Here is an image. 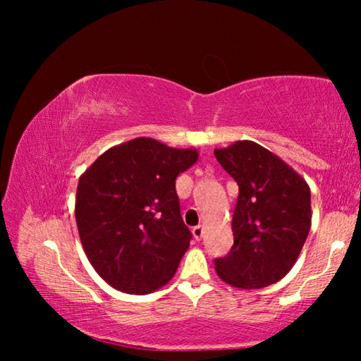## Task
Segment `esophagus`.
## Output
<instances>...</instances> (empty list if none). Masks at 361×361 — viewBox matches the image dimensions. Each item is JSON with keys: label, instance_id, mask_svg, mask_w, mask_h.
Returning a JSON list of instances; mask_svg holds the SVG:
<instances>
[{"label": "esophagus", "instance_id": "34e87169", "mask_svg": "<svg viewBox=\"0 0 361 361\" xmlns=\"http://www.w3.org/2000/svg\"><path fill=\"white\" fill-rule=\"evenodd\" d=\"M192 235H194L195 240L202 239V235H204V228H202V226H195V228H192Z\"/></svg>", "mask_w": 361, "mask_h": 361}]
</instances>
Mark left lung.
Returning <instances> with one entry per match:
<instances>
[{
  "label": "left lung",
  "instance_id": "1",
  "mask_svg": "<svg viewBox=\"0 0 361 361\" xmlns=\"http://www.w3.org/2000/svg\"><path fill=\"white\" fill-rule=\"evenodd\" d=\"M215 157L239 186L234 245L215 259V271L235 288H264L298 261L312 221L310 188L295 169L252 140L216 148Z\"/></svg>",
  "mask_w": 361,
  "mask_h": 361
}]
</instances>
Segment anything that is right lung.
Returning a JSON list of instances; mask_svg holds the SVG:
<instances>
[{
    "label": "right lung",
    "instance_id": "obj_1",
    "mask_svg": "<svg viewBox=\"0 0 361 361\" xmlns=\"http://www.w3.org/2000/svg\"><path fill=\"white\" fill-rule=\"evenodd\" d=\"M199 151L140 137L116 145L79 176L75 216L84 253L108 285L146 295L175 276L189 248L175 180Z\"/></svg>",
    "mask_w": 361,
    "mask_h": 361
}]
</instances>
